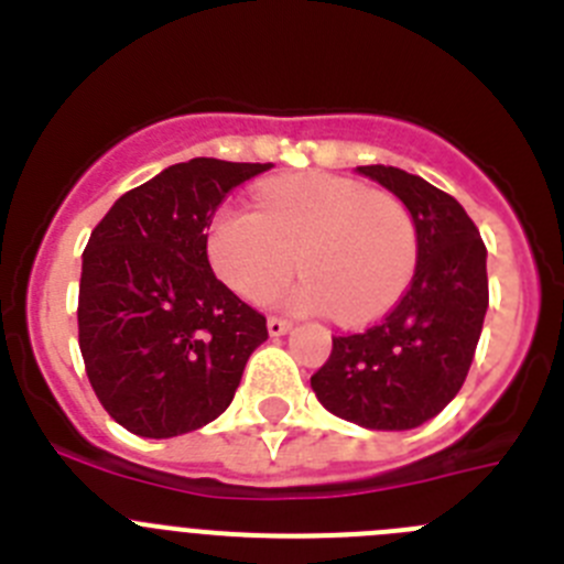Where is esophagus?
Listing matches in <instances>:
<instances>
[{
	"mask_svg": "<svg viewBox=\"0 0 564 564\" xmlns=\"http://www.w3.org/2000/svg\"><path fill=\"white\" fill-rule=\"evenodd\" d=\"M288 330H291V322H288V318L282 316L268 318V333H271V336H285Z\"/></svg>",
	"mask_w": 564,
	"mask_h": 564,
	"instance_id": "esophagus-1",
	"label": "esophagus"
}]
</instances>
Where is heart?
<instances>
[{"instance_id": "1", "label": "heart", "mask_w": 564, "mask_h": 564, "mask_svg": "<svg viewBox=\"0 0 564 564\" xmlns=\"http://www.w3.org/2000/svg\"><path fill=\"white\" fill-rule=\"evenodd\" d=\"M253 208L226 206L212 217L206 253L214 273L242 299L271 296L293 273L299 311L367 322L410 285L417 259L412 214L390 194L347 177L296 174L265 183Z\"/></svg>"}]
</instances>
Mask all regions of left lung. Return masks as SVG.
Segmentation results:
<instances>
[{"label":"left lung","instance_id":"8db88e82","mask_svg":"<svg viewBox=\"0 0 564 564\" xmlns=\"http://www.w3.org/2000/svg\"><path fill=\"white\" fill-rule=\"evenodd\" d=\"M410 208L417 265L381 322L333 336L311 376L325 410L364 430H415L460 392L488 307L486 246L460 203L417 174L358 166Z\"/></svg>","mask_w":564,"mask_h":564}]
</instances>
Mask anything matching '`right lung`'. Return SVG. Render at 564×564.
<instances>
[{
    "mask_svg": "<svg viewBox=\"0 0 564 564\" xmlns=\"http://www.w3.org/2000/svg\"><path fill=\"white\" fill-rule=\"evenodd\" d=\"M271 163L194 158L118 197L93 228L78 347L104 410L141 437H177L228 410L265 316L214 276L206 228Z\"/></svg>",
    "mask_w": 564,
    "mask_h": 564,
    "instance_id": "obj_1",
    "label": "right lung"
}]
</instances>
